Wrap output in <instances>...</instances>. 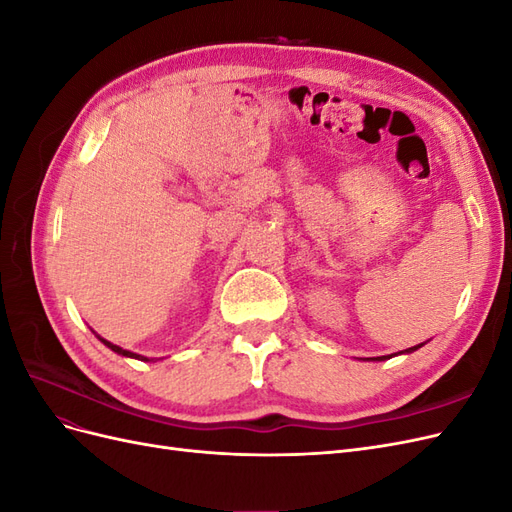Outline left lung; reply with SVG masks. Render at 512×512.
Returning a JSON list of instances; mask_svg holds the SVG:
<instances>
[{"mask_svg":"<svg viewBox=\"0 0 512 512\" xmlns=\"http://www.w3.org/2000/svg\"><path fill=\"white\" fill-rule=\"evenodd\" d=\"M421 346H423V344H418V346H414V348H408L406 352H412V350H416V348H421ZM378 361H380V359H378Z\"/></svg>","mask_w":512,"mask_h":512,"instance_id":"1","label":"left lung"}]
</instances>
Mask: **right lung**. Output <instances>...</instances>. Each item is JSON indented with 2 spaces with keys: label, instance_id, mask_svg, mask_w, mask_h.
I'll return each instance as SVG.
<instances>
[{
  "label": "right lung",
  "instance_id": "1",
  "mask_svg": "<svg viewBox=\"0 0 512 512\" xmlns=\"http://www.w3.org/2000/svg\"><path fill=\"white\" fill-rule=\"evenodd\" d=\"M100 342H102L104 346L111 348L113 352H117V354H123V356H132V359H138V361H149V359H145V356H141V354H134V352H128V350H123V348H119V346H115V344H111V342H106V339H102V337H100Z\"/></svg>",
  "mask_w": 512,
  "mask_h": 512
}]
</instances>
